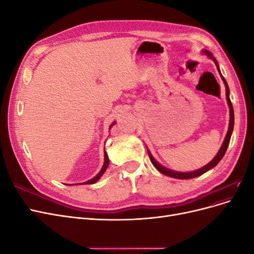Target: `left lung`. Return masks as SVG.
Instances as JSON below:
<instances>
[{"label":"left lung","instance_id":"left-lung-1","mask_svg":"<svg viewBox=\"0 0 254 254\" xmlns=\"http://www.w3.org/2000/svg\"><path fill=\"white\" fill-rule=\"evenodd\" d=\"M204 53H205L206 55L209 56L210 58L213 59L215 64H216V66H217L218 72H220V71H219V67H218V64H217V61H216V59H215V58L213 57L212 54H211L210 52H207V51H204ZM221 78H222V80H224V82H225V86H226V96H227V101H228V104H229V107H230V124H229V129H228V132H227V135H226V139H225L224 143H222L221 148H220V150L218 151L216 157H215L209 164H206L205 166H203L202 168H200V170L195 171V172H190V173H178V172H174V171H171V170H167V168H165L164 166L159 164V163L157 162V161H156L155 159H153V157L150 155V152L148 151V156H149V159H150V161H151V163L153 164V166H155L160 173H162L163 175H166V176L173 177V178H177V179H190V178H195V177L200 176V175L204 174L205 172L211 170V168H213L214 166H216V165L218 164L219 161L222 159V157L225 156V153H226L227 148H228L229 142H230V139H231L232 131H233V126H234V111H233L232 103H231V101H230L228 83H227L226 79L224 78V76H221Z\"/></svg>","mask_w":254,"mask_h":254}]
</instances>
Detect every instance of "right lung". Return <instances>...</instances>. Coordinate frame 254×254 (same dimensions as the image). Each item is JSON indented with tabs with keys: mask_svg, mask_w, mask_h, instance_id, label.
<instances>
[{
	"mask_svg": "<svg viewBox=\"0 0 254 254\" xmlns=\"http://www.w3.org/2000/svg\"><path fill=\"white\" fill-rule=\"evenodd\" d=\"M113 126V124L110 126V127H112ZM108 164H109V159H108V156H107V152L105 151V162H104V165H103V167H102V170H101V172H99L94 178H92L91 180H89V181H87V182H83L84 184H93V183H95L99 178H101L102 177V175L105 173V171L107 170V167H108Z\"/></svg>",
	"mask_w": 254,
	"mask_h": 254,
	"instance_id": "add662e5",
	"label": "right lung"
}]
</instances>
